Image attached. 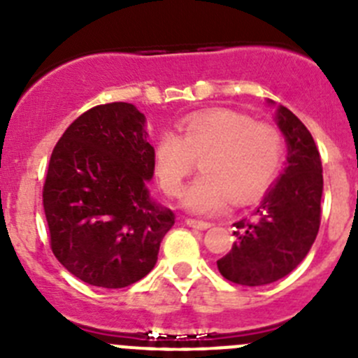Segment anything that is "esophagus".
<instances>
[{"label": "esophagus", "mask_w": 358, "mask_h": 358, "mask_svg": "<svg viewBox=\"0 0 358 358\" xmlns=\"http://www.w3.org/2000/svg\"><path fill=\"white\" fill-rule=\"evenodd\" d=\"M185 223L189 227H192V229H209L211 227V222H206V220H199V218H187Z\"/></svg>", "instance_id": "1"}]
</instances>
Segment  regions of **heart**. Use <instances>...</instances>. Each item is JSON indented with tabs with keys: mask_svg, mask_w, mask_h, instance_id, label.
<instances>
[{
	"mask_svg": "<svg viewBox=\"0 0 358 358\" xmlns=\"http://www.w3.org/2000/svg\"><path fill=\"white\" fill-rule=\"evenodd\" d=\"M182 135L162 133L156 171L166 196L178 197L201 159L202 175L185 194L187 208L211 213L227 201L243 204L272 183L286 152L277 126L234 110L197 112L183 119Z\"/></svg>",
	"mask_w": 358,
	"mask_h": 358,
	"instance_id": "b5f03b06",
	"label": "heart"
}]
</instances>
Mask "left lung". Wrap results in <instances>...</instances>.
<instances>
[{
	"label": "left lung",
	"mask_w": 358,
	"mask_h": 358,
	"mask_svg": "<svg viewBox=\"0 0 358 358\" xmlns=\"http://www.w3.org/2000/svg\"><path fill=\"white\" fill-rule=\"evenodd\" d=\"M277 124L287 140V168L251 218L234 223V246L216 262L227 280L243 286L275 282L303 262L319 234L322 161L312 133L286 107Z\"/></svg>",
	"instance_id": "1"
}]
</instances>
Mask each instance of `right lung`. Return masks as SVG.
Returning <instances> with one entry per match:
<instances>
[{
	"label": "right lung",
	"instance_id": "obj_1",
	"mask_svg": "<svg viewBox=\"0 0 358 358\" xmlns=\"http://www.w3.org/2000/svg\"><path fill=\"white\" fill-rule=\"evenodd\" d=\"M145 117L112 102L83 112L50 157L43 206L50 248L90 286L121 289L143 279L157 262L175 213L150 201L156 154Z\"/></svg>",
	"mask_w": 358,
	"mask_h": 358
}]
</instances>
